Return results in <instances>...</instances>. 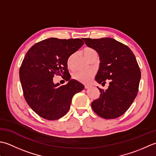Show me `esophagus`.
<instances>
[{
  "label": "esophagus",
  "instance_id": "1",
  "mask_svg": "<svg viewBox=\"0 0 156 156\" xmlns=\"http://www.w3.org/2000/svg\"><path fill=\"white\" fill-rule=\"evenodd\" d=\"M90 85H85V89H88V88H90Z\"/></svg>",
  "mask_w": 156,
  "mask_h": 156
}]
</instances>
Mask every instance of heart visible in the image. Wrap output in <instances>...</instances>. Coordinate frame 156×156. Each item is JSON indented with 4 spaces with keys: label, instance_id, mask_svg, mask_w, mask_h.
<instances>
[{
    "label": "heart",
    "instance_id": "b5f03b06",
    "mask_svg": "<svg viewBox=\"0 0 156 156\" xmlns=\"http://www.w3.org/2000/svg\"><path fill=\"white\" fill-rule=\"evenodd\" d=\"M83 56L87 60H90L92 57L98 56L97 52L94 48L90 47H85L82 50ZM74 55L70 56L67 60V65L69 68H72L73 63ZM94 76V72L92 71H77L73 74V78L75 81L80 82L81 83H87L91 80V79Z\"/></svg>",
    "mask_w": 156,
    "mask_h": 156
}]
</instances>
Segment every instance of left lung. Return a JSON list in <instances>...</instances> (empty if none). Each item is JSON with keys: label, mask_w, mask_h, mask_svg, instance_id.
Instances as JSON below:
<instances>
[{"label": "left lung", "mask_w": 156, "mask_h": 156, "mask_svg": "<svg viewBox=\"0 0 156 156\" xmlns=\"http://www.w3.org/2000/svg\"><path fill=\"white\" fill-rule=\"evenodd\" d=\"M83 40L100 56L96 81L102 85L109 80L106 90L98 87L100 97L92 101V109L101 118H118L129 108L138 93L141 71L134 54L128 46L112 38Z\"/></svg>", "instance_id": "1"}]
</instances>
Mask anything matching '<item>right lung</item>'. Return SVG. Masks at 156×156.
<instances>
[{"label":"right lung","mask_w":156,"mask_h":156,"mask_svg":"<svg viewBox=\"0 0 156 156\" xmlns=\"http://www.w3.org/2000/svg\"><path fill=\"white\" fill-rule=\"evenodd\" d=\"M81 39L48 38L34 44L25 55L20 69L23 96L27 104L42 118L54 120L68 112L72 98L83 90L81 83L71 79L67 60L83 45ZM62 75L66 85L55 84L53 77Z\"/></svg>","instance_id":"1"}]
</instances>
